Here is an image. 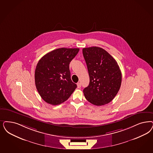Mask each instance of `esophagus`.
Wrapping results in <instances>:
<instances>
[{
	"label": "esophagus",
	"mask_w": 153,
	"mask_h": 153,
	"mask_svg": "<svg viewBox=\"0 0 153 153\" xmlns=\"http://www.w3.org/2000/svg\"><path fill=\"white\" fill-rule=\"evenodd\" d=\"M77 88L79 89L81 88V83H79V82H77Z\"/></svg>",
	"instance_id": "1"
}]
</instances>
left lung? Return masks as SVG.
<instances>
[{"instance_id": "left-lung-1", "label": "left lung", "mask_w": 153, "mask_h": 153, "mask_svg": "<svg viewBox=\"0 0 153 153\" xmlns=\"http://www.w3.org/2000/svg\"><path fill=\"white\" fill-rule=\"evenodd\" d=\"M89 84L83 92L85 98L95 105H105L113 100L120 89L121 71L115 59L99 47L84 48Z\"/></svg>"}]
</instances>
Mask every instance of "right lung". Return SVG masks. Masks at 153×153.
Returning a JSON list of instances; mask_svg holds the SVG:
<instances>
[{
  "instance_id": "right-lung-1",
  "label": "right lung",
  "mask_w": 153,
  "mask_h": 153,
  "mask_svg": "<svg viewBox=\"0 0 153 153\" xmlns=\"http://www.w3.org/2000/svg\"><path fill=\"white\" fill-rule=\"evenodd\" d=\"M79 48H60L46 53L37 63L35 84L42 99L52 105L67 100L77 88L71 79L69 63Z\"/></svg>"
}]
</instances>
